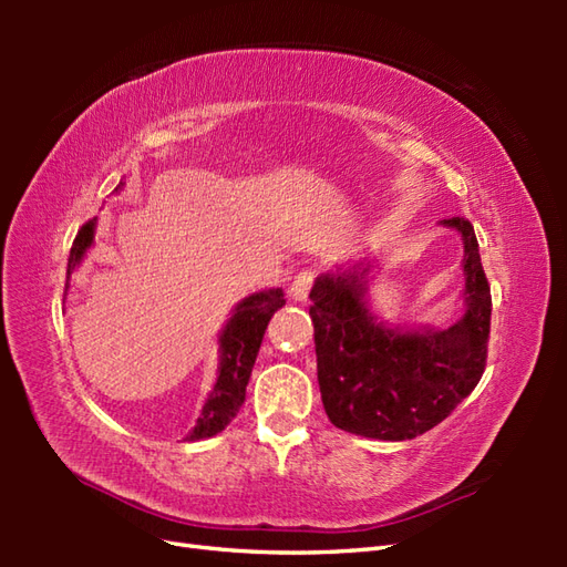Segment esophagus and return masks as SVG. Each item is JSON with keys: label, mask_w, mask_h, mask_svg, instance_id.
<instances>
[{"label": "esophagus", "mask_w": 567, "mask_h": 567, "mask_svg": "<svg viewBox=\"0 0 567 567\" xmlns=\"http://www.w3.org/2000/svg\"><path fill=\"white\" fill-rule=\"evenodd\" d=\"M311 285H315V270H302L290 285V297L295 302H307Z\"/></svg>", "instance_id": "esophagus-1"}]
</instances>
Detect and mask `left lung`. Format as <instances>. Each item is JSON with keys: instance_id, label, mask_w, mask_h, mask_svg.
<instances>
[{"instance_id": "8db88e82", "label": "left lung", "mask_w": 567, "mask_h": 567, "mask_svg": "<svg viewBox=\"0 0 567 567\" xmlns=\"http://www.w3.org/2000/svg\"><path fill=\"white\" fill-rule=\"evenodd\" d=\"M463 240V317L449 329L388 323L370 309L375 262L319 275L311 287L317 378L333 426L365 439L406 441L449 416L485 372L492 297L475 228L441 221Z\"/></svg>"}]
</instances>
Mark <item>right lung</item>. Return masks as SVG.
<instances>
[{"label": "right lung", "mask_w": 567, "mask_h": 567, "mask_svg": "<svg viewBox=\"0 0 567 567\" xmlns=\"http://www.w3.org/2000/svg\"><path fill=\"white\" fill-rule=\"evenodd\" d=\"M122 187L124 183H118L114 192ZM94 234H97V219L87 221L78 231L68 258V277L80 268V262L87 256V250L94 244ZM282 290L272 287V290L244 297L234 307L231 317H228L226 327L219 333V368H216L214 388L202 406L195 429L187 433V441L212 439L231 424V419L238 414L240 404L246 400V384L250 380L252 365H256L262 333L268 329V321L275 311L282 309Z\"/></svg>", "instance_id": "right-lung-1"}]
</instances>
